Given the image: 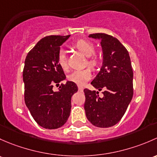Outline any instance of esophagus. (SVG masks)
<instances>
[{
  "label": "esophagus",
  "mask_w": 157,
  "mask_h": 157,
  "mask_svg": "<svg viewBox=\"0 0 157 157\" xmlns=\"http://www.w3.org/2000/svg\"><path fill=\"white\" fill-rule=\"evenodd\" d=\"M78 90L79 91H83V88L81 86H78Z\"/></svg>",
  "instance_id": "esophagus-1"
}]
</instances>
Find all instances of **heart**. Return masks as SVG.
<instances>
[{"label":"heart","mask_w":157,"mask_h":157,"mask_svg":"<svg viewBox=\"0 0 157 157\" xmlns=\"http://www.w3.org/2000/svg\"><path fill=\"white\" fill-rule=\"evenodd\" d=\"M72 46L88 58V62H87L88 66L93 68L98 66L99 62H98V57L94 55L95 48L91 42L85 39H80L75 41L72 44ZM57 63L61 69L63 70H67L68 63L67 56H66V52L63 50H60L58 53ZM90 78H91V70L89 68L81 69V70H75L68 76V79L69 81L77 84L78 85H80V86L85 85L88 81L90 80Z\"/></svg>","instance_id":"b5f03b06"}]
</instances>
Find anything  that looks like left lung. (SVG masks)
I'll list each match as a JSON object with an SVG mask.
<instances>
[{
    "mask_svg": "<svg viewBox=\"0 0 157 157\" xmlns=\"http://www.w3.org/2000/svg\"><path fill=\"white\" fill-rule=\"evenodd\" d=\"M101 40L103 63L91 82L99 92L85 88V110L88 121L94 126L109 128L120 121L133 97V71L126 48L117 38L104 33L89 35Z\"/></svg>",
    "mask_w": 157,
    "mask_h": 157,
    "instance_id": "8db88e82",
    "label": "left lung"
}]
</instances>
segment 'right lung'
Returning a JSON list of instances; mask_svg holds the SVG:
<instances>
[{
    "label": "right lung",
    "instance_id": "add662e5",
    "mask_svg": "<svg viewBox=\"0 0 157 157\" xmlns=\"http://www.w3.org/2000/svg\"><path fill=\"white\" fill-rule=\"evenodd\" d=\"M70 35L44 37L28 53L22 77L25 103L35 122L47 129H55L67 122L71 111V98L78 91L76 84L67 81L59 90L54 84L65 80L63 70L57 63L60 46Z\"/></svg>",
    "mask_w": 157,
    "mask_h": 157
}]
</instances>
